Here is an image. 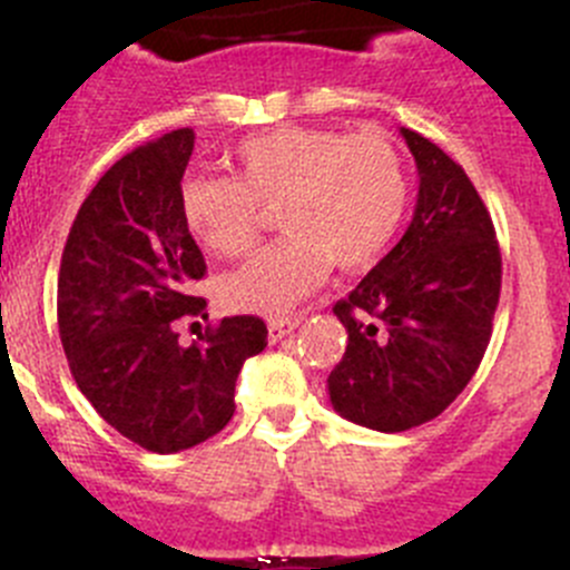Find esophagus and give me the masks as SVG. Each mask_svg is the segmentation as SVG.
<instances>
[{
    "instance_id": "1",
    "label": "esophagus",
    "mask_w": 570,
    "mask_h": 570,
    "mask_svg": "<svg viewBox=\"0 0 570 570\" xmlns=\"http://www.w3.org/2000/svg\"><path fill=\"white\" fill-rule=\"evenodd\" d=\"M303 322V317L301 314H295V317H286V320H269V325H267V336H269V342H281V338L284 336H289L292 331H295L297 325H301Z\"/></svg>"
}]
</instances>
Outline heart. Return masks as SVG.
Listing matches in <instances>:
<instances>
[{"label": "heart", "instance_id": "heart-1", "mask_svg": "<svg viewBox=\"0 0 570 570\" xmlns=\"http://www.w3.org/2000/svg\"><path fill=\"white\" fill-rule=\"evenodd\" d=\"M237 176H187L178 212L189 237L215 256H239L281 209L289 237L223 275L234 312L284 317L325 281L331 264L364 269L389 248L407 209L405 159L389 137L281 126L245 137Z\"/></svg>", "mask_w": 570, "mask_h": 570}]
</instances>
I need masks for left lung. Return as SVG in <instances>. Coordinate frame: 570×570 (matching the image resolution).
Returning a JSON list of instances; mask_svg holds the SVG:
<instances>
[{
	"instance_id": "left-lung-1",
	"label": "left lung",
	"mask_w": 570,
	"mask_h": 570,
	"mask_svg": "<svg viewBox=\"0 0 570 570\" xmlns=\"http://www.w3.org/2000/svg\"><path fill=\"white\" fill-rule=\"evenodd\" d=\"M419 195L400 243L333 306L347 350L327 377L338 416L402 433L439 416L469 386L491 342L502 256L491 215L455 159L400 129Z\"/></svg>"
}]
</instances>
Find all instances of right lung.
<instances>
[{"label":"right lung","mask_w":570,"mask_h":570,"mask_svg":"<svg viewBox=\"0 0 570 570\" xmlns=\"http://www.w3.org/2000/svg\"><path fill=\"white\" fill-rule=\"evenodd\" d=\"M193 146L195 131L176 129L118 159L79 206L57 278V325L79 392L159 455L220 433L245 358L267 347L258 317H226L200 342H178L184 320H206L204 297L189 295L206 264L178 212Z\"/></svg>","instance_id":"1"}]
</instances>
